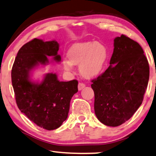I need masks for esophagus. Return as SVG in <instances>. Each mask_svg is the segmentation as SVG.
Segmentation results:
<instances>
[{
	"mask_svg": "<svg viewBox=\"0 0 156 156\" xmlns=\"http://www.w3.org/2000/svg\"><path fill=\"white\" fill-rule=\"evenodd\" d=\"M85 87H86V85H85L84 83H78V88L79 90H81L83 88H85Z\"/></svg>",
	"mask_w": 156,
	"mask_h": 156,
	"instance_id": "esophagus-1",
	"label": "esophagus"
}]
</instances>
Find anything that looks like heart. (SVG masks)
Masks as SVG:
<instances>
[{
  "instance_id": "heart-1",
  "label": "heart",
  "mask_w": 156,
  "mask_h": 156,
  "mask_svg": "<svg viewBox=\"0 0 156 156\" xmlns=\"http://www.w3.org/2000/svg\"><path fill=\"white\" fill-rule=\"evenodd\" d=\"M68 58H64V69L70 71L73 65L79 64L80 74L91 78L103 72L108 58L107 48L96 41H86L74 43L68 51Z\"/></svg>"
}]
</instances>
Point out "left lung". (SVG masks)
Instances as JSON below:
<instances>
[{"label": "left lung", "mask_w": 156, "mask_h": 156, "mask_svg": "<svg viewBox=\"0 0 156 156\" xmlns=\"http://www.w3.org/2000/svg\"><path fill=\"white\" fill-rule=\"evenodd\" d=\"M149 73L140 45L125 35L116 37L110 66L91 84L98 119L112 127L129 120L142 104Z\"/></svg>", "instance_id": "left-lung-1"}]
</instances>
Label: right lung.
Here are the masks:
<instances>
[{
  "instance_id": "obj_1",
  "label": "right lung",
  "mask_w": 156,
  "mask_h": 156,
  "mask_svg": "<svg viewBox=\"0 0 156 156\" xmlns=\"http://www.w3.org/2000/svg\"><path fill=\"white\" fill-rule=\"evenodd\" d=\"M58 50L56 41L34 38L20 48L11 70L18 108L35 124L48 130L57 129L68 118L70 100L78 92V80L59 81L57 75L51 73L41 83L34 82L30 73L37 66L48 63V56L61 61Z\"/></svg>"
}]
</instances>
